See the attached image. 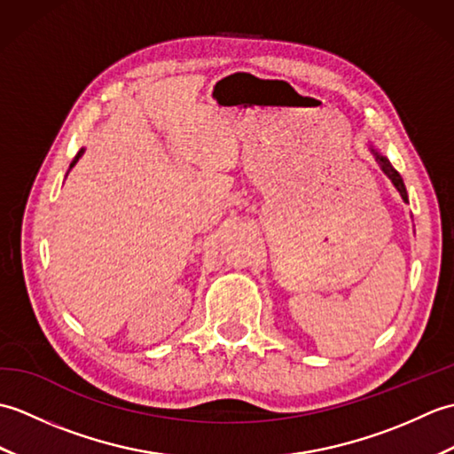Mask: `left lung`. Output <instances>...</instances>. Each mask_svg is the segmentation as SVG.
Returning <instances> with one entry per match:
<instances>
[{
	"label": "left lung",
	"mask_w": 454,
	"mask_h": 454,
	"mask_svg": "<svg viewBox=\"0 0 454 454\" xmlns=\"http://www.w3.org/2000/svg\"><path fill=\"white\" fill-rule=\"evenodd\" d=\"M371 152H372V156H374V160L379 161V166H380V169L387 173L388 176V179L394 183V187L398 189V192L402 195V199H403V202H408V191H406V185H403V179H402V176L400 173L392 168V163L388 161V158L387 156H382V153L376 150L374 146H371Z\"/></svg>",
	"instance_id": "1"
}]
</instances>
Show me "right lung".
<instances>
[{"instance_id": "right-lung-1", "label": "right lung", "mask_w": 454, "mask_h": 454, "mask_svg": "<svg viewBox=\"0 0 454 454\" xmlns=\"http://www.w3.org/2000/svg\"><path fill=\"white\" fill-rule=\"evenodd\" d=\"M82 153H83V148H82V150H80V152H78V156H75V158H74V161H72V163H70V169H72V168H74V166H75V163H78V160H80V158H82Z\"/></svg>"}]
</instances>
